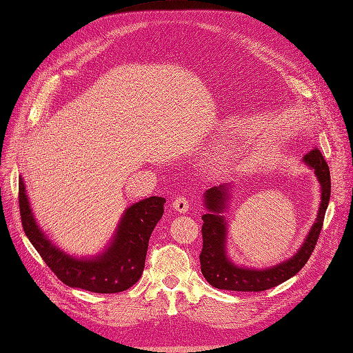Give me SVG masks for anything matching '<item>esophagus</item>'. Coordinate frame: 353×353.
I'll return each instance as SVG.
<instances>
[{"mask_svg": "<svg viewBox=\"0 0 353 353\" xmlns=\"http://www.w3.org/2000/svg\"><path fill=\"white\" fill-rule=\"evenodd\" d=\"M172 208L179 213H186L190 209V205L185 196H179V197H176V201L173 202Z\"/></svg>", "mask_w": 353, "mask_h": 353, "instance_id": "1", "label": "esophagus"}]
</instances>
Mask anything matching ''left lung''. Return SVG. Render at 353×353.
Here are the masks:
<instances>
[{
	"label": "left lung",
	"mask_w": 353,
	"mask_h": 353,
	"mask_svg": "<svg viewBox=\"0 0 353 353\" xmlns=\"http://www.w3.org/2000/svg\"><path fill=\"white\" fill-rule=\"evenodd\" d=\"M303 163L314 172L320 185V205L317 216L299 251L285 261L272 267H242L235 264L228 255V222L225 213L229 202H231L234 183H223V185L210 188L205 192L203 205L206 213L202 216L203 248L201 252V267L203 277L210 285L231 291H264L294 277L307 263L320 235L321 226H323L325 213L329 205L330 172L325 157L321 156L320 150L317 148L307 152L303 157Z\"/></svg>",
	"instance_id": "1"
}]
</instances>
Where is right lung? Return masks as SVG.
<instances>
[{"label": "right lung", "mask_w": 353, "mask_h": 353, "mask_svg": "<svg viewBox=\"0 0 353 353\" xmlns=\"http://www.w3.org/2000/svg\"><path fill=\"white\" fill-rule=\"evenodd\" d=\"M19 203L24 232L57 279L73 288L112 294L140 280L148 241L164 213L165 199L151 196L125 209L108 247L97 255L74 256L56 247L39 226L30 206L24 180L19 179Z\"/></svg>", "instance_id": "obj_1"}]
</instances>
